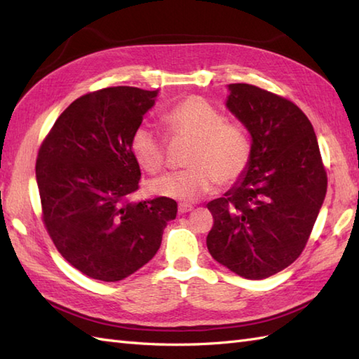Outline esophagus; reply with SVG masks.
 <instances>
[{"mask_svg":"<svg viewBox=\"0 0 359 359\" xmlns=\"http://www.w3.org/2000/svg\"><path fill=\"white\" fill-rule=\"evenodd\" d=\"M179 215H185V212H189L193 210V205H188V203H179Z\"/></svg>","mask_w":359,"mask_h":359,"instance_id":"34e87169","label":"esophagus"}]
</instances>
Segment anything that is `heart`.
<instances>
[{
  "mask_svg": "<svg viewBox=\"0 0 359 359\" xmlns=\"http://www.w3.org/2000/svg\"><path fill=\"white\" fill-rule=\"evenodd\" d=\"M172 140L191 142L185 163L188 170L151 182V191L182 202H194L217 185L234 184L245 172L251 157L247 133L238 123L225 121L224 114L199 95L174 103L162 116ZM129 149L142 170L158 174L165 168V142L154 129H134Z\"/></svg>",
  "mask_w": 359,
  "mask_h": 359,
  "instance_id": "1",
  "label": "heart"
}]
</instances>
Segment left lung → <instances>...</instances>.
Here are the masks:
<instances>
[{"instance_id":"1","label":"left lung","mask_w":359,"mask_h":359,"mask_svg":"<svg viewBox=\"0 0 359 359\" xmlns=\"http://www.w3.org/2000/svg\"><path fill=\"white\" fill-rule=\"evenodd\" d=\"M226 109L247 128L251 157L228 191L207 203L215 261L245 279L293 264L321 210L327 175L316 134L294 103L245 83L228 85Z\"/></svg>"}]
</instances>
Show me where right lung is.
I'll use <instances>...</instances> for the list:
<instances>
[{
  "instance_id": "obj_1",
  "label": "right lung",
  "mask_w": 359,
  "mask_h": 359,
  "mask_svg": "<svg viewBox=\"0 0 359 359\" xmlns=\"http://www.w3.org/2000/svg\"><path fill=\"white\" fill-rule=\"evenodd\" d=\"M157 90L106 88L63 111L38 152L43 220L62 256L86 276L117 282L156 256L177 215L168 197L133 202L140 166L129 140Z\"/></svg>"
}]
</instances>
